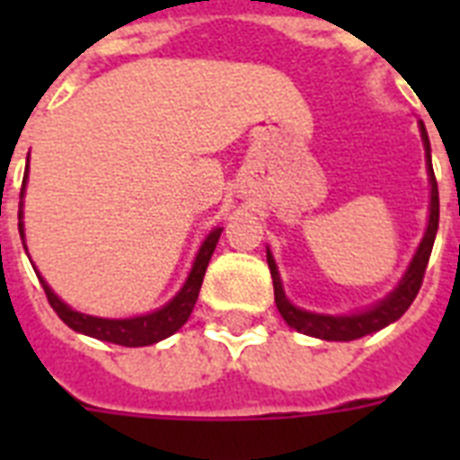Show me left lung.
Returning a JSON list of instances; mask_svg holds the SVG:
<instances>
[{
  "mask_svg": "<svg viewBox=\"0 0 460 460\" xmlns=\"http://www.w3.org/2000/svg\"><path fill=\"white\" fill-rule=\"evenodd\" d=\"M420 136L422 146H425V153H428V173H429V219H428V231L422 236L418 251H415L411 265H408L403 279L399 281V287L394 288L392 294L386 296L385 301H379L377 305H372L370 310L356 314H320V313H307L296 307L294 303L288 301L287 294H284V287H281L279 272H277V262H274L272 252L267 251V265H270V274H272L274 284V301L279 307L281 317L287 320L288 327H294L296 332L307 336H317V339H324V341H353V339H360L365 334H372V332H379L385 329L386 324H392L406 313L411 303L415 301V296L422 287V277H425V270H428L429 252H432V245H435L437 229H439V190H437V179L435 172H432V159H429V138L425 126L420 121Z\"/></svg>",
  "mask_w": 460,
  "mask_h": 460,
  "instance_id": "1",
  "label": "left lung"
}]
</instances>
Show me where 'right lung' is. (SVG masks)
<instances>
[{"label":"right lung","mask_w":460,"mask_h":460,"mask_svg":"<svg viewBox=\"0 0 460 460\" xmlns=\"http://www.w3.org/2000/svg\"><path fill=\"white\" fill-rule=\"evenodd\" d=\"M25 181H28V172L23 176V188ZM23 188H21V198H23ZM23 217V212H18V219ZM18 231H21V238H23L25 248V236H23V222H18ZM222 236V226H217L215 231H209L208 238L202 241L200 251L195 255V262L188 272L186 284L181 287V291L173 296L172 301L162 305L155 313L140 314V317H128V320H107V317H93V314H83L74 307H68L66 303L61 301L59 296L54 294L52 288L47 287V281L40 277V284L45 288L47 301L54 307V313L59 314L64 324L74 329V332H81L85 336H93V339H100V341L119 343V346H150V343H157L166 336H172L173 332H179L186 320L193 313V305L198 301V294H200L202 277H205V270L209 265V258L217 248V241Z\"/></svg>","instance_id":"obj_1"}]
</instances>
